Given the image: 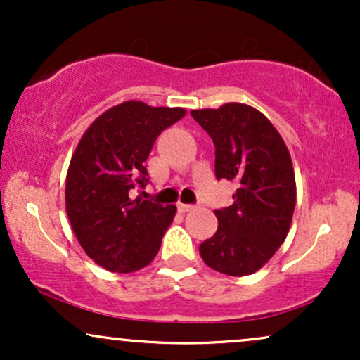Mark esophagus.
I'll list each match as a JSON object with an SVG mask.
<instances>
[{
	"instance_id": "1",
	"label": "esophagus",
	"mask_w": 360,
	"mask_h": 360,
	"mask_svg": "<svg viewBox=\"0 0 360 360\" xmlns=\"http://www.w3.org/2000/svg\"><path fill=\"white\" fill-rule=\"evenodd\" d=\"M177 210H179L181 213H188V212H191V210H194V205H186V203H179V205H177Z\"/></svg>"
}]
</instances>
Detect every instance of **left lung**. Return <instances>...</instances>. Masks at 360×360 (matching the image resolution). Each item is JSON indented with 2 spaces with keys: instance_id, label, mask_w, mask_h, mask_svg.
Listing matches in <instances>:
<instances>
[{
  "instance_id": "left-lung-1",
  "label": "left lung",
  "mask_w": 360,
  "mask_h": 360,
  "mask_svg": "<svg viewBox=\"0 0 360 360\" xmlns=\"http://www.w3.org/2000/svg\"><path fill=\"white\" fill-rule=\"evenodd\" d=\"M214 143L217 179L235 181L233 205L214 210L218 230L200 245L206 266L226 276L259 271L284 242L296 205L295 171L274 125L242 103L193 110Z\"/></svg>"
}]
</instances>
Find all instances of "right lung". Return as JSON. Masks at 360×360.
<instances>
[{
    "instance_id": "add662e5",
    "label": "right lung",
    "mask_w": 360,
    "mask_h": 360,
    "mask_svg": "<svg viewBox=\"0 0 360 360\" xmlns=\"http://www.w3.org/2000/svg\"><path fill=\"white\" fill-rule=\"evenodd\" d=\"M184 115L183 108L125 101L94 120L77 143L65 179V212L77 242L106 271H139L159 252L176 205L134 200L130 191L146 188L154 142Z\"/></svg>"
}]
</instances>
